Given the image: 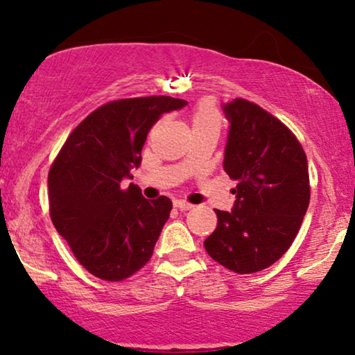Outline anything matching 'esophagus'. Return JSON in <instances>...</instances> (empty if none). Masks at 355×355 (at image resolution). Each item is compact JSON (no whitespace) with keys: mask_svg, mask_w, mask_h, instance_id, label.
<instances>
[{"mask_svg":"<svg viewBox=\"0 0 355 355\" xmlns=\"http://www.w3.org/2000/svg\"><path fill=\"white\" fill-rule=\"evenodd\" d=\"M175 208H178L180 211H188V209L193 208V205H190L185 200H177V201H175Z\"/></svg>","mask_w":355,"mask_h":355,"instance_id":"34e87169","label":"esophagus"}]
</instances>
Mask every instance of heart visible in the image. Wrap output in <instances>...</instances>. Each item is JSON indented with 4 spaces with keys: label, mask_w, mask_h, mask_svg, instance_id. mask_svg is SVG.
Returning <instances> with one entry per match:
<instances>
[{
    "label": "heart",
    "mask_w": 355,
    "mask_h": 355,
    "mask_svg": "<svg viewBox=\"0 0 355 355\" xmlns=\"http://www.w3.org/2000/svg\"><path fill=\"white\" fill-rule=\"evenodd\" d=\"M193 129L196 128H221L223 118L213 100H203L191 113Z\"/></svg>",
    "instance_id": "obj_1"
}]
</instances>
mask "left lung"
I'll return each instance as SVG.
<instances>
[{
  "instance_id": "obj_1",
  "label": "left lung",
  "mask_w": 355,
  "mask_h": 355,
  "mask_svg": "<svg viewBox=\"0 0 355 355\" xmlns=\"http://www.w3.org/2000/svg\"><path fill=\"white\" fill-rule=\"evenodd\" d=\"M231 123L224 170L237 182L231 213L214 209L206 237L211 259L236 273L270 267L290 249L309 205L308 160L302 144L268 111L244 98L224 105Z\"/></svg>"
}]
</instances>
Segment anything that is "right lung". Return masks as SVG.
Instances as JSON below:
<instances>
[{
    "label": "right lung",
    "instance_id": "right-lung-1",
    "mask_svg": "<svg viewBox=\"0 0 355 355\" xmlns=\"http://www.w3.org/2000/svg\"><path fill=\"white\" fill-rule=\"evenodd\" d=\"M185 105L172 96L105 103L70 132L51 165V219L92 275L121 282L150 260L172 201H147L139 187L123 188L121 182L141 164L142 146L160 114Z\"/></svg>",
    "mask_w": 355,
    "mask_h": 355
}]
</instances>
